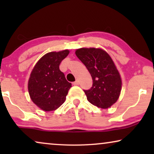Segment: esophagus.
<instances>
[{"label": "esophagus", "mask_w": 154, "mask_h": 154, "mask_svg": "<svg viewBox=\"0 0 154 154\" xmlns=\"http://www.w3.org/2000/svg\"><path fill=\"white\" fill-rule=\"evenodd\" d=\"M73 85H79V80H76V81H75V82H73Z\"/></svg>", "instance_id": "esophagus-1"}]
</instances>
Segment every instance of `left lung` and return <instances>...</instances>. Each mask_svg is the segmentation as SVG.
<instances>
[{
    "label": "left lung",
    "mask_w": 154,
    "mask_h": 154,
    "mask_svg": "<svg viewBox=\"0 0 154 154\" xmlns=\"http://www.w3.org/2000/svg\"><path fill=\"white\" fill-rule=\"evenodd\" d=\"M91 75L93 84L84 90L89 102L108 109L119 100L122 88L119 71L110 55L102 48H82L75 52Z\"/></svg>",
    "instance_id": "1"
}]
</instances>
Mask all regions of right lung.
I'll use <instances>...</instances> for the list:
<instances>
[{"mask_svg":"<svg viewBox=\"0 0 154 154\" xmlns=\"http://www.w3.org/2000/svg\"><path fill=\"white\" fill-rule=\"evenodd\" d=\"M69 54V50L48 52L38 61L31 71L28 81L29 94L32 102L43 111L56 110L66 100L71 83L60 70V64Z\"/></svg>","mask_w":154,"mask_h":154,"instance_id":"right-lung-1","label":"right lung"}]
</instances>
